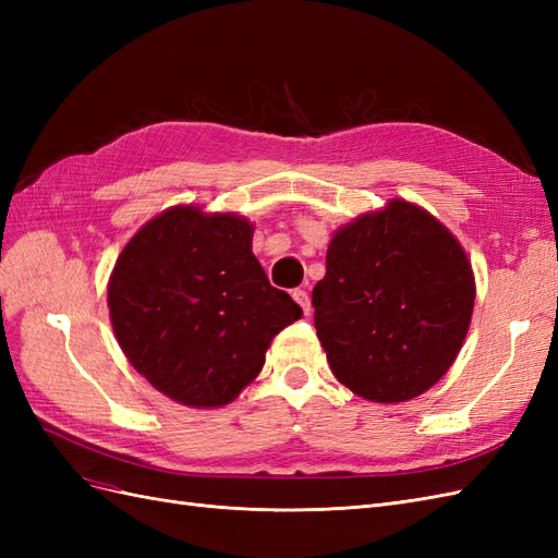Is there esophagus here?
<instances>
[{
    "label": "esophagus",
    "instance_id": "1",
    "mask_svg": "<svg viewBox=\"0 0 558 558\" xmlns=\"http://www.w3.org/2000/svg\"><path fill=\"white\" fill-rule=\"evenodd\" d=\"M293 300L298 302L302 310H305V314H310V293L307 291H302V289L293 291Z\"/></svg>",
    "mask_w": 558,
    "mask_h": 558
}]
</instances>
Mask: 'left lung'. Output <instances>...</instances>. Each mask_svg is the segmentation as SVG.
I'll return each instance as SVG.
<instances>
[{
    "label": "left lung",
    "mask_w": 558,
    "mask_h": 558,
    "mask_svg": "<svg viewBox=\"0 0 558 558\" xmlns=\"http://www.w3.org/2000/svg\"><path fill=\"white\" fill-rule=\"evenodd\" d=\"M312 305L332 375L365 400L404 402L461 351L475 277L437 218L393 199L337 230Z\"/></svg>",
    "instance_id": "1"
}]
</instances>
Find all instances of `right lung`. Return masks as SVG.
<instances>
[{
  "mask_svg": "<svg viewBox=\"0 0 558 558\" xmlns=\"http://www.w3.org/2000/svg\"><path fill=\"white\" fill-rule=\"evenodd\" d=\"M232 214L174 207L128 242L109 281L116 340L160 393L221 408L256 379L275 335L302 316Z\"/></svg>",
  "mask_w": 558,
  "mask_h": 558,
  "instance_id": "add662e5",
  "label": "right lung"
}]
</instances>
